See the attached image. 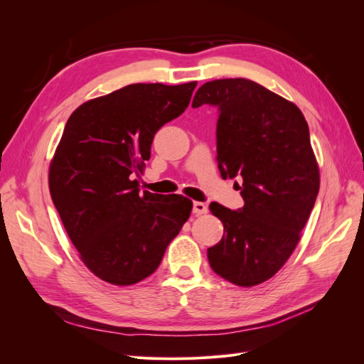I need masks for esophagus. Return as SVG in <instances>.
Returning a JSON list of instances; mask_svg holds the SVG:
<instances>
[{"instance_id": "1", "label": "esophagus", "mask_w": 364, "mask_h": 364, "mask_svg": "<svg viewBox=\"0 0 364 364\" xmlns=\"http://www.w3.org/2000/svg\"><path fill=\"white\" fill-rule=\"evenodd\" d=\"M208 213V206L202 202H194L193 203V214L196 215H202V214H206Z\"/></svg>"}]
</instances>
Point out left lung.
I'll list each match as a JSON object with an SVG mask.
<instances>
[{
  "instance_id": "obj_1",
  "label": "left lung",
  "mask_w": 364,
  "mask_h": 364,
  "mask_svg": "<svg viewBox=\"0 0 364 364\" xmlns=\"http://www.w3.org/2000/svg\"><path fill=\"white\" fill-rule=\"evenodd\" d=\"M202 105L218 109V170L243 181L245 200L238 211L209 205L225 234L208 261L218 277L253 287L290 258L314 206L321 178L310 130L294 103L247 79L206 82L193 100Z\"/></svg>"
}]
</instances>
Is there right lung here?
<instances>
[{"label":"right lung","instance_id":"obj_1","mask_svg":"<svg viewBox=\"0 0 364 364\" xmlns=\"http://www.w3.org/2000/svg\"><path fill=\"white\" fill-rule=\"evenodd\" d=\"M197 82L135 83L71 114L50 164L48 185L65 230L95 277L132 285L158 269L193 202L139 194L153 136L190 105Z\"/></svg>","mask_w":364,"mask_h":364}]
</instances>
